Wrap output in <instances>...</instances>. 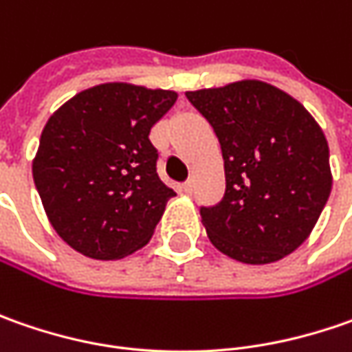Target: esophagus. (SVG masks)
Here are the masks:
<instances>
[{"mask_svg":"<svg viewBox=\"0 0 352 352\" xmlns=\"http://www.w3.org/2000/svg\"><path fill=\"white\" fill-rule=\"evenodd\" d=\"M192 190H194V182H192V180L182 184V192H186V194H192Z\"/></svg>","mask_w":352,"mask_h":352,"instance_id":"1","label":"esophagus"}]
</instances>
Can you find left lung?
Segmentation results:
<instances>
[{
    "label": "left lung",
    "instance_id": "left-lung-1",
    "mask_svg": "<svg viewBox=\"0 0 352 352\" xmlns=\"http://www.w3.org/2000/svg\"><path fill=\"white\" fill-rule=\"evenodd\" d=\"M215 131L225 196L201 208L211 245L245 264L276 263L309 236L331 194L329 146L298 100L261 80L186 91Z\"/></svg>",
    "mask_w": 352,
    "mask_h": 352
}]
</instances>
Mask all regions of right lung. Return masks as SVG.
Here are the masks:
<instances>
[{"instance_id":"obj_1","label":"right lung","mask_w":352,"mask_h":352,"mask_svg":"<svg viewBox=\"0 0 352 352\" xmlns=\"http://www.w3.org/2000/svg\"><path fill=\"white\" fill-rule=\"evenodd\" d=\"M178 100L172 89L107 82L60 105L41 133L33 180L54 231L96 261L142 249L166 201L148 133Z\"/></svg>"}]
</instances>
